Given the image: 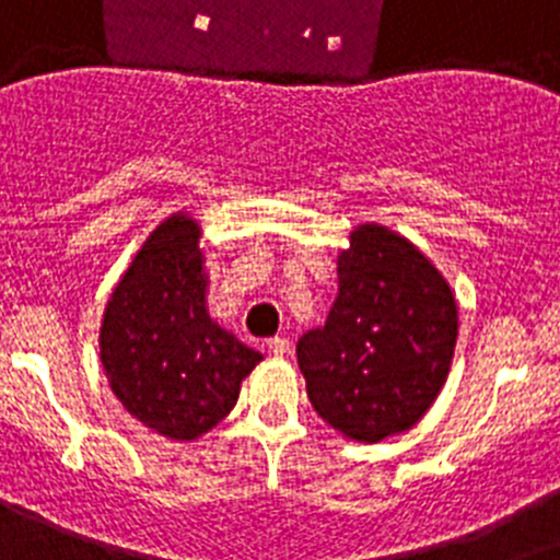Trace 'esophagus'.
Masks as SVG:
<instances>
[{
  "label": "esophagus",
  "mask_w": 560,
  "mask_h": 560,
  "mask_svg": "<svg viewBox=\"0 0 560 560\" xmlns=\"http://www.w3.org/2000/svg\"><path fill=\"white\" fill-rule=\"evenodd\" d=\"M268 349L273 351L276 357H287V354H290L292 346H290V340H287V337H270Z\"/></svg>",
  "instance_id": "esophagus-1"
}]
</instances>
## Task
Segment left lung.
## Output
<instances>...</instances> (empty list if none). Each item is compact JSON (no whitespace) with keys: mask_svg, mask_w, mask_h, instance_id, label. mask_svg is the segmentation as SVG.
Listing matches in <instances>:
<instances>
[{"mask_svg":"<svg viewBox=\"0 0 560 560\" xmlns=\"http://www.w3.org/2000/svg\"><path fill=\"white\" fill-rule=\"evenodd\" d=\"M457 301L407 236L362 223L337 256V299L324 329L295 346L312 407L360 443L407 432L450 376Z\"/></svg>","mask_w":560,"mask_h":560,"instance_id":"left-lung-1","label":"left lung"}]
</instances>
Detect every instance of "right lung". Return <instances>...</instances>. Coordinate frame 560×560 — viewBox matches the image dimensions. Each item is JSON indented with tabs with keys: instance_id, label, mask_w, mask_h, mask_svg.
Returning a JSON list of instances; mask_svg holds the SVG:
<instances>
[{
	"instance_id": "right-lung-1",
	"label": "right lung",
	"mask_w": 560,
	"mask_h": 560,
	"mask_svg": "<svg viewBox=\"0 0 560 560\" xmlns=\"http://www.w3.org/2000/svg\"><path fill=\"white\" fill-rule=\"evenodd\" d=\"M200 223L175 211L136 250L110 292L100 360L125 410L170 441H198L240 399L259 351L209 315Z\"/></svg>"
}]
</instances>
